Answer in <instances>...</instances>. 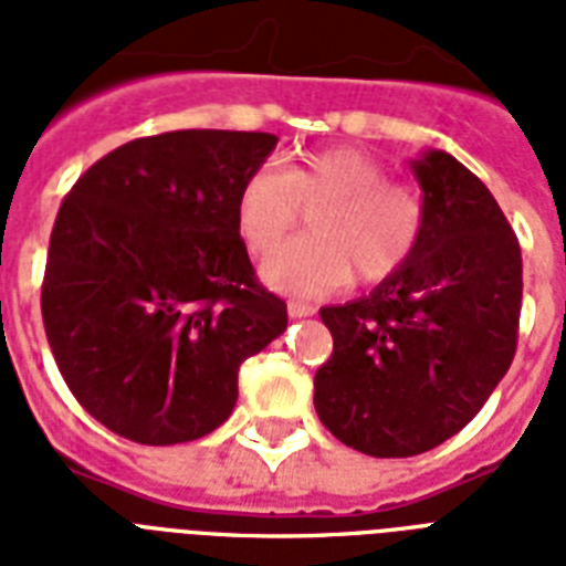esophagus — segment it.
Wrapping results in <instances>:
<instances>
[{"mask_svg":"<svg viewBox=\"0 0 566 566\" xmlns=\"http://www.w3.org/2000/svg\"><path fill=\"white\" fill-rule=\"evenodd\" d=\"M287 314H291V317H311V314H314V305H305V302H287Z\"/></svg>","mask_w":566,"mask_h":566,"instance_id":"34e87169","label":"esophagus"}]
</instances>
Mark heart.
<instances>
[{"label": "heart", "instance_id": "1", "mask_svg": "<svg viewBox=\"0 0 566 566\" xmlns=\"http://www.w3.org/2000/svg\"><path fill=\"white\" fill-rule=\"evenodd\" d=\"M314 234L275 249L261 264L270 287L293 296H326L353 273L381 282L413 255L420 243V196L387 181L385 164L361 149H323L279 170L258 167L238 190L234 222L243 243L264 255L302 220Z\"/></svg>", "mask_w": 566, "mask_h": 566}]
</instances>
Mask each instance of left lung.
Here are the masks:
<instances>
[{
  "instance_id": "left-lung-1",
  "label": "left lung",
  "mask_w": 566,
  "mask_h": 566,
  "mask_svg": "<svg viewBox=\"0 0 566 566\" xmlns=\"http://www.w3.org/2000/svg\"><path fill=\"white\" fill-rule=\"evenodd\" d=\"M420 243L370 296L319 308L335 349L319 422L373 458L440 447L482 411L517 353L523 258L493 193L443 149L411 161Z\"/></svg>"
}]
</instances>
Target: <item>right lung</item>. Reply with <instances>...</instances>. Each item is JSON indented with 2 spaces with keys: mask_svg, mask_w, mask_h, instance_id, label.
I'll list each match as a JSON object with an SVG mask.
<instances>
[{
  "mask_svg": "<svg viewBox=\"0 0 566 566\" xmlns=\"http://www.w3.org/2000/svg\"><path fill=\"white\" fill-rule=\"evenodd\" d=\"M266 132L140 137L66 193L49 238L43 326L66 387L119 438H205L238 402V370L287 328L234 222Z\"/></svg>",
  "mask_w": 566,
  "mask_h": 566,
  "instance_id": "add662e5",
  "label": "right lung"
}]
</instances>
